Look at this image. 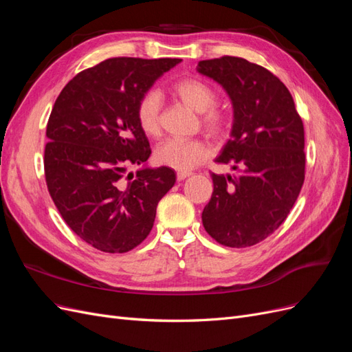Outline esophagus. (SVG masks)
Here are the masks:
<instances>
[{
	"mask_svg": "<svg viewBox=\"0 0 352 352\" xmlns=\"http://www.w3.org/2000/svg\"><path fill=\"white\" fill-rule=\"evenodd\" d=\"M190 176V173L189 172H179L177 175H176V179L179 180V182H180V180H185L186 177H189Z\"/></svg>",
	"mask_w": 352,
	"mask_h": 352,
	"instance_id": "1",
	"label": "esophagus"
}]
</instances>
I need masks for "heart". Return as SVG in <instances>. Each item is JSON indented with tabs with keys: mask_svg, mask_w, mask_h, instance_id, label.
<instances>
[{
	"mask_svg": "<svg viewBox=\"0 0 352 352\" xmlns=\"http://www.w3.org/2000/svg\"><path fill=\"white\" fill-rule=\"evenodd\" d=\"M172 95L199 113V123L212 136H221L230 124V113L216 104L217 91L199 78H184L172 85ZM136 120L141 131L150 138L162 135V98L158 92H145L136 105ZM210 150L204 141L168 140L157 146L155 162L162 166L186 172L201 164Z\"/></svg>",
	"mask_w": 352,
	"mask_h": 352,
	"instance_id": "heart-1",
	"label": "heart"
}]
</instances>
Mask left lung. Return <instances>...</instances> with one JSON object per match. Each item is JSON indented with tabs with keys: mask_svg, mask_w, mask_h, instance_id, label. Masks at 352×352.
I'll use <instances>...</instances> for the list:
<instances>
[{
	"mask_svg": "<svg viewBox=\"0 0 352 352\" xmlns=\"http://www.w3.org/2000/svg\"><path fill=\"white\" fill-rule=\"evenodd\" d=\"M233 104L230 140L216 162L236 175L211 173L214 190L202 225L219 243L245 248L264 241L289 214L305 177L304 124L291 92L272 72L225 56L198 63Z\"/></svg>",
	"mask_w": 352,
	"mask_h": 352,
	"instance_id": "obj_1",
	"label": "left lung"
}]
</instances>
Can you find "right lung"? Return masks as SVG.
I'll return each mask as SVG.
<instances>
[{"label": "right lung", "mask_w": 352, "mask_h": 352, "mask_svg": "<svg viewBox=\"0 0 352 352\" xmlns=\"http://www.w3.org/2000/svg\"><path fill=\"white\" fill-rule=\"evenodd\" d=\"M179 58L116 57L74 76L56 100L47 124L48 192L76 235L102 252L138 247L155 210L176 182L168 167L141 168L151 154L136 105Z\"/></svg>", "instance_id": "1"}]
</instances>
